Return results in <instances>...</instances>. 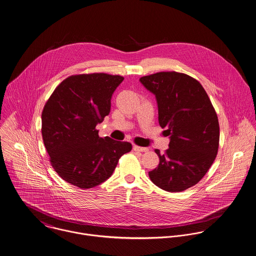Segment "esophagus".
Returning <instances> with one entry per match:
<instances>
[{
	"mask_svg": "<svg viewBox=\"0 0 256 256\" xmlns=\"http://www.w3.org/2000/svg\"><path fill=\"white\" fill-rule=\"evenodd\" d=\"M133 148H134V150L140 152H148V148H142V146H136V144L133 146Z\"/></svg>",
	"mask_w": 256,
	"mask_h": 256,
	"instance_id": "34e87169",
	"label": "esophagus"
}]
</instances>
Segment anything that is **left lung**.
<instances>
[{"label": "left lung", "mask_w": 256, "mask_h": 256, "mask_svg": "<svg viewBox=\"0 0 256 256\" xmlns=\"http://www.w3.org/2000/svg\"><path fill=\"white\" fill-rule=\"evenodd\" d=\"M156 94L158 122L169 136L164 154L156 150L158 166L148 172L152 182L170 192L198 184L215 160L219 146V122L210 98L194 78L176 71L140 78Z\"/></svg>", "instance_id": "obj_1"}]
</instances>
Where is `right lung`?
<instances>
[{"label":"right lung","instance_id":"add662e5","mask_svg":"<svg viewBox=\"0 0 256 256\" xmlns=\"http://www.w3.org/2000/svg\"><path fill=\"white\" fill-rule=\"evenodd\" d=\"M120 75H71L50 94L42 112V137L54 171L68 183L90 188L108 180L128 142L98 137L96 126L110 112Z\"/></svg>","mask_w":256,"mask_h":256}]
</instances>
